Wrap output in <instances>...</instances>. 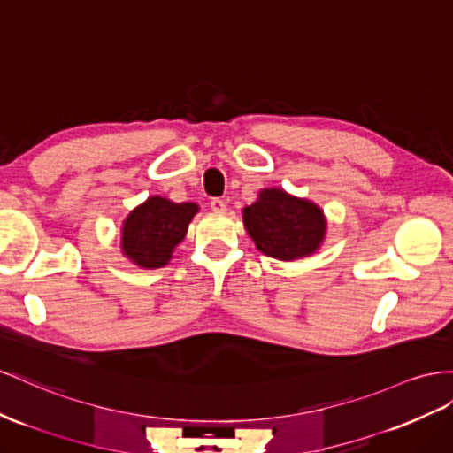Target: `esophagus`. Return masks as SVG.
<instances>
[{
	"instance_id": "34e87169",
	"label": "esophagus",
	"mask_w": 453,
	"mask_h": 453,
	"mask_svg": "<svg viewBox=\"0 0 453 453\" xmlns=\"http://www.w3.org/2000/svg\"><path fill=\"white\" fill-rule=\"evenodd\" d=\"M211 210L215 213H225L226 211V203L221 200V198H213L211 200Z\"/></svg>"
}]
</instances>
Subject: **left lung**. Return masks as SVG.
Masks as SVG:
<instances>
[{"mask_svg":"<svg viewBox=\"0 0 453 453\" xmlns=\"http://www.w3.org/2000/svg\"><path fill=\"white\" fill-rule=\"evenodd\" d=\"M243 226L255 248L278 261L311 257L322 248L327 232L324 210L284 188H263L242 210Z\"/></svg>","mask_w":453,"mask_h":453,"instance_id":"left-lung-1","label":"left lung"}]
</instances>
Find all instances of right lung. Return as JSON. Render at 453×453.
<instances>
[{"label": "right lung", "instance_id": "1", "mask_svg": "<svg viewBox=\"0 0 453 453\" xmlns=\"http://www.w3.org/2000/svg\"><path fill=\"white\" fill-rule=\"evenodd\" d=\"M200 211L194 202L175 203L169 198L150 196L127 213L119 228V248L124 257L139 268H162L179 243L185 240L188 225Z\"/></svg>", "mask_w": 453, "mask_h": 453}]
</instances>
